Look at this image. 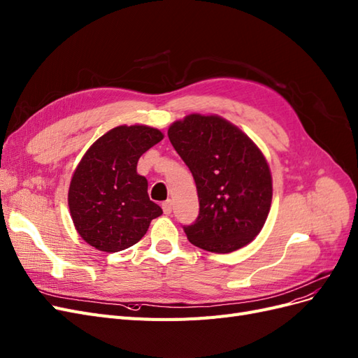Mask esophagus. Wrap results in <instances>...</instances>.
Instances as JSON below:
<instances>
[{
	"label": "esophagus",
	"mask_w": 358,
	"mask_h": 358,
	"mask_svg": "<svg viewBox=\"0 0 358 358\" xmlns=\"http://www.w3.org/2000/svg\"><path fill=\"white\" fill-rule=\"evenodd\" d=\"M162 210H164V213H165L166 215H169V214L172 213V201H171V199H168V201H165V202L162 203Z\"/></svg>",
	"instance_id": "1"
}]
</instances>
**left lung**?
Masks as SVG:
<instances>
[{
    "instance_id": "obj_1",
    "label": "left lung",
    "mask_w": 358,
    "mask_h": 358,
    "mask_svg": "<svg viewBox=\"0 0 358 358\" xmlns=\"http://www.w3.org/2000/svg\"><path fill=\"white\" fill-rule=\"evenodd\" d=\"M168 136L198 189L199 215L182 226L187 239L213 252L247 245L272 201L271 171L257 145L227 120L201 114L171 124Z\"/></svg>"
}]
</instances>
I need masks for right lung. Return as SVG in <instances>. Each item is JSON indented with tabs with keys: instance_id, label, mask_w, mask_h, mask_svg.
<instances>
[{
	"instance_id": "1",
	"label": "right lung",
	"mask_w": 358,
	"mask_h": 358,
	"mask_svg": "<svg viewBox=\"0 0 358 358\" xmlns=\"http://www.w3.org/2000/svg\"><path fill=\"white\" fill-rule=\"evenodd\" d=\"M148 126H117L90 145L74 172L68 205L74 226L89 245L106 252L140 241L162 208L150 201L138 159L162 141Z\"/></svg>"
}]
</instances>
